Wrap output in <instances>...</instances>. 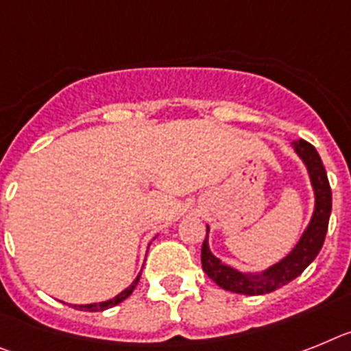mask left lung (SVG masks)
Instances as JSON below:
<instances>
[{
    "label": "left lung",
    "instance_id": "left-lung-1",
    "mask_svg": "<svg viewBox=\"0 0 351 351\" xmlns=\"http://www.w3.org/2000/svg\"><path fill=\"white\" fill-rule=\"evenodd\" d=\"M295 154L304 162L307 175L311 180V187L315 193V208L311 215L309 224L304 230L302 237L295 243V247L277 263L270 265L261 272H242L239 268L222 263L217 256L210 251L208 231L206 226V239L201 247V267L212 281L217 282L222 289L240 295H265L276 291L281 286L293 281L295 277L313 263L327 234L328 219L332 210V193L328 185L327 171L323 167L322 158L313 145L304 139L291 143Z\"/></svg>",
    "mask_w": 351,
    "mask_h": 351
}]
</instances>
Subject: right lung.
Masks as SVG:
<instances>
[{"instance_id": "add662e5", "label": "right lung", "mask_w": 351, "mask_h": 351, "mask_svg": "<svg viewBox=\"0 0 351 351\" xmlns=\"http://www.w3.org/2000/svg\"><path fill=\"white\" fill-rule=\"evenodd\" d=\"M139 277H141V272H139L138 277H136V279H134V281L130 282L129 288H125L123 291H121V293H118L117 297L109 298V300H104V302H97V304H79V306H77V304H70V306L75 307V309H79V311H90V313H95V311H106V309H109V307L118 306V304H120V302H123L125 298L130 297V293H132V291H134V288L138 286Z\"/></svg>"}]
</instances>
